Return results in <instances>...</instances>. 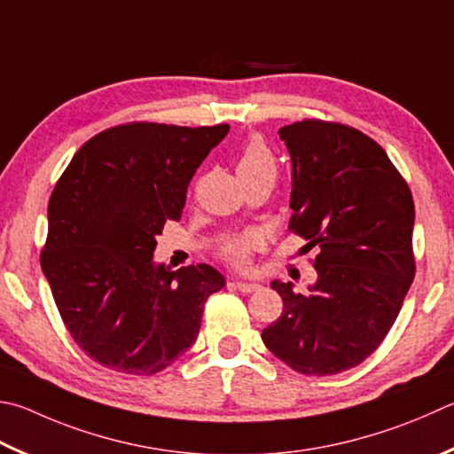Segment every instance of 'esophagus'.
<instances>
[{
	"label": "esophagus",
	"mask_w": 454,
	"mask_h": 454,
	"mask_svg": "<svg viewBox=\"0 0 454 454\" xmlns=\"http://www.w3.org/2000/svg\"><path fill=\"white\" fill-rule=\"evenodd\" d=\"M232 286L234 287H238V290H240L242 294H252V292H258L260 290V284H255V282H242V279H238V282H232Z\"/></svg>",
	"instance_id": "34e87169"
}]
</instances>
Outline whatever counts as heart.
I'll return each instance as SVG.
<instances>
[{
    "mask_svg": "<svg viewBox=\"0 0 454 454\" xmlns=\"http://www.w3.org/2000/svg\"><path fill=\"white\" fill-rule=\"evenodd\" d=\"M236 170H238V176L260 175V172H271V175H276V159L270 148L266 146V143H263L262 138L254 137L246 143L240 156H238ZM252 246H254L252 236L234 238V240L224 244V248H222V258H224L228 263H232V266L242 268L250 262Z\"/></svg>",
    "mask_w": 454,
    "mask_h": 454,
    "instance_id": "b5f03b06",
    "label": "heart"
}]
</instances>
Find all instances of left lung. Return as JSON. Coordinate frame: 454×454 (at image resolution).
I'll return each instance as SVG.
<instances>
[{"label": "left lung", "instance_id": "1", "mask_svg": "<svg viewBox=\"0 0 454 454\" xmlns=\"http://www.w3.org/2000/svg\"><path fill=\"white\" fill-rule=\"evenodd\" d=\"M292 156L290 230L316 248L306 294L274 279L284 300L262 332L303 375H335L373 353L415 278L413 196L389 156L357 129L306 119L278 130Z\"/></svg>", "mask_w": 454, "mask_h": 454}]
</instances>
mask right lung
Listing matches in <instances>:
<instances>
[{"mask_svg": "<svg viewBox=\"0 0 454 454\" xmlns=\"http://www.w3.org/2000/svg\"><path fill=\"white\" fill-rule=\"evenodd\" d=\"M228 125L130 122L87 141L49 199L41 270L75 343L98 365L154 375L196 341L208 295L226 286L208 263L168 271L156 236L178 220L196 168Z\"/></svg>", "mask_w": 454, "mask_h": 454, "instance_id": "add662e5", "label": "right lung"}]
</instances>
